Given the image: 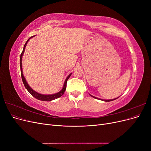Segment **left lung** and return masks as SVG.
Returning a JSON list of instances; mask_svg holds the SVG:
<instances>
[{"mask_svg": "<svg viewBox=\"0 0 151 151\" xmlns=\"http://www.w3.org/2000/svg\"><path fill=\"white\" fill-rule=\"evenodd\" d=\"M90 96H92V97H93L94 98H96V99H99V100H101V101H105V102H109V101H113V100H115V99H118V98L119 97H118V98H115V99H100V98H96V97H95V96H92V95H91L90 94Z\"/></svg>", "mask_w": 151, "mask_h": 151, "instance_id": "obj_1", "label": "left lung"}]
</instances>
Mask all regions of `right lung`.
<instances>
[{"instance_id":"add662e5","label":"right lung","mask_w":151,"mask_h":151,"mask_svg":"<svg viewBox=\"0 0 151 151\" xmlns=\"http://www.w3.org/2000/svg\"><path fill=\"white\" fill-rule=\"evenodd\" d=\"M33 36H31V37H30L28 40H27V42H26L24 46V48H23V50H22V52L21 54V56H20V67H21V77H22V82H23V84L25 86L26 89L28 90V92L33 96V97H35V98L38 99L39 100H41V101H52V100H54L55 99H57L58 98H60V96H62L63 94V93H64L66 89V86H67V80L69 79V77H70L72 73H70V74L68 75L67 78L64 82V84H63V88L62 89V90L60 91H59L58 93H55V94H40V93H38L36 92V91H34L33 89H32L31 87L29 86V84H28V83H27V81L25 79V77L23 75V74H22V56H23V54H24V50H25V48L26 47L27 45V43H28V42H29V40L31 38H33Z\"/></svg>"}]
</instances>
